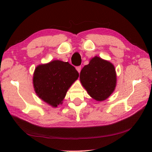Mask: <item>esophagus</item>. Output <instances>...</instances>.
Returning a JSON list of instances; mask_svg holds the SVG:
<instances>
[{
  "label": "esophagus",
  "instance_id": "obj_1",
  "mask_svg": "<svg viewBox=\"0 0 152 152\" xmlns=\"http://www.w3.org/2000/svg\"><path fill=\"white\" fill-rule=\"evenodd\" d=\"M76 69H77V72H79V73H80L81 70H82V67H81V66H77Z\"/></svg>",
  "mask_w": 152,
  "mask_h": 152
}]
</instances>
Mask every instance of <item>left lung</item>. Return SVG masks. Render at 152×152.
Returning a JSON list of instances; mask_svg holds the SVG:
<instances>
[{
  "instance_id": "8db88e82",
  "label": "left lung",
  "mask_w": 152,
  "mask_h": 152,
  "mask_svg": "<svg viewBox=\"0 0 152 152\" xmlns=\"http://www.w3.org/2000/svg\"><path fill=\"white\" fill-rule=\"evenodd\" d=\"M80 82L91 97L97 101L107 99L115 90L116 72L111 62L95 57L80 72Z\"/></svg>"
}]
</instances>
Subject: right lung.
I'll return each instance as SVG.
<instances>
[{
  "label": "right lung",
  "instance_id": "obj_1",
  "mask_svg": "<svg viewBox=\"0 0 152 152\" xmlns=\"http://www.w3.org/2000/svg\"><path fill=\"white\" fill-rule=\"evenodd\" d=\"M79 73L74 66L59 60L39 65L33 76L34 91L39 98L53 107L61 104Z\"/></svg>",
  "mask_w": 152,
  "mask_h": 152
}]
</instances>
